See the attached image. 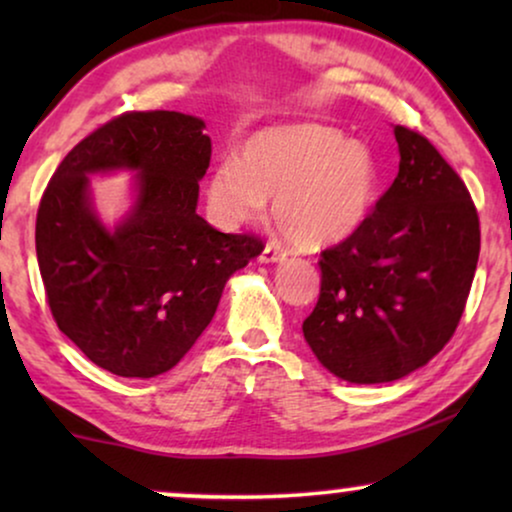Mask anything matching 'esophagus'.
<instances>
[{
    "mask_svg": "<svg viewBox=\"0 0 512 512\" xmlns=\"http://www.w3.org/2000/svg\"><path fill=\"white\" fill-rule=\"evenodd\" d=\"M284 258H286L284 249H279L277 244H265L261 256H258V261H261V263H279V261H284Z\"/></svg>",
    "mask_w": 512,
    "mask_h": 512,
    "instance_id": "34e87169",
    "label": "esophagus"
}]
</instances>
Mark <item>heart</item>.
Here are the masks:
<instances>
[{
  "label": "heart",
  "mask_w": 512,
  "mask_h": 512,
  "mask_svg": "<svg viewBox=\"0 0 512 512\" xmlns=\"http://www.w3.org/2000/svg\"><path fill=\"white\" fill-rule=\"evenodd\" d=\"M380 170L366 144L319 123L270 125L242 142L240 160L226 158L207 181V207L233 228L272 216L293 244L319 249L356 233L373 212Z\"/></svg>",
  "instance_id": "b5f03b06"
}]
</instances>
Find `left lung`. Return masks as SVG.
<instances>
[{"label":"left lung","mask_w":512,"mask_h":512,"mask_svg":"<svg viewBox=\"0 0 512 512\" xmlns=\"http://www.w3.org/2000/svg\"><path fill=\"white\" fill-rule=\"evenodd\" d=\"M398 174L359 230L321 251L307 345L354 384L422 368L457 331L480 256V219L452 165L396 125Z\"/></svg>","instance_id":"8db88e82"}]
</instances>
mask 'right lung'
I'll list each match as a JSON object with an SVG mask.
<instances>
[{
    "mask_svg": "<svg viewBox=\"0 0 512 512\" xmlns=\"http://www.w3.org/2000/svg\"><path fill=\"white\" fill-rule=\"evenodd\" d=\"M179 111H125L83 137L48 181L37 261L55 324L95 366L156 377L177 366L235 270L263 251L198 216L212 142ZM137 169L138 202L116 231L89 207L87 174Z\"/></svg>",
    "mask_w": 512,
    "mask_h": 512,
    "instance_id": "right-lung-1",
    "label": "right lung"
}]
</instances>
